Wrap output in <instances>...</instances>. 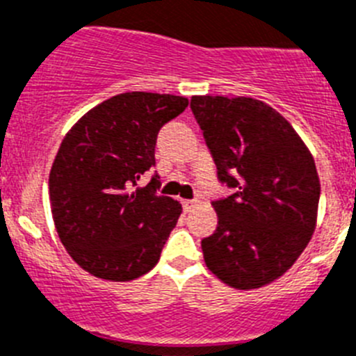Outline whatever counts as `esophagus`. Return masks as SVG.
I'll list each match as a JSON object with an SVG mask.
<instances>
[{"label": "esophagus", "mask_w": 356, "mask_h": 356, "mask_svg": "<svg viewBox=\"0 0 356 356\" xmlns=\"http://www.w3.org/2000/svg\"><path fill=\"white\" fill-rule=\"evenodd\" d=\"M197 206H198L197 200H184V202H182V207H184L186 213H190V211H193Z\"/></svg>", "instance_id": "obj_1"}]
</instances>
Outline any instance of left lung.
Masks as SVG:
<instances>
[{"mask_svg":"<svg viewBox=\"0 0 356 356\" xmlns=\"http://www.w3.org/2000/svg\"><path fill=\"white\" fill-rule=\"evenodd\" d=\"M218 179L236 193L213 202L218 227L202 239L209 271L259 289L289 270L318 222L321 184L310 150L286 118L252 97L193 95Z\"/></svg>","mask_w":356,"mask_h":356,"instance_id":"left-lung-1","label":"left lung"}]
</instances>
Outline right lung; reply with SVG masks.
Returning <instances> with one entry per match:
<instances>
[{
  "mask_svg": "<svg viewBox=\"0 0 356 356\" xmlns=\"http://www.w3.org/2000/svg\"><path fill=\"white\" fill-rule=\"evenodd\" d=\"M188 99L126 92L110 97L70 127L49 172L54 227L67 254L94 277L129 282L158 264L182 207L156 195L158 133L181 115Z\"/></svg>",
  "mask_w": 356,
  "mask_h": 356,
  "instance_id": "right-lung-1",
  "label": "right lung"
}]
</instances>
